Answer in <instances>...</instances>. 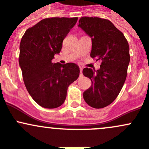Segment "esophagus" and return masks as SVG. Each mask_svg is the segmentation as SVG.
Segmentation results:
<instances>
[{"instance_id":"esophagus-1","label":"esophagus","mask_w":149,"mask_h":149,"mask_svg":"<svg viewBox=\"0 0 149 149\" xmlns=\"http://www.w3.org/2000/svg\"><path fill=\"white\" fill-rule=\"evenodd\" d=\"M82 70H83V68L81 67H80V77H81L83 76V73H82Z\"/></svg>"}]
</instances>
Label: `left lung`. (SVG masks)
Segmentation results:
<instances>
[{
	"label": "left lung",
	"mask_w": 149,
	"mask_h": 149,
	"mask_svg": "<svg viewBox=\"0 0 149 149\" xmlns=\"http://www.w3.org/2000/svg\"><path fill=\"white\" fill-rule=\"evenodd\" d=\"M79 23L78 26L91 38V57L102 61L99 70H83L84 76L91 81L84 99L91 107H105L117 98L125 81L130 58L128 42L107 19L85 16Z\"/></svg>",
	"instance_id": "1"
}]
</instances>
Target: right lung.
I'll list each match as a JSON object with an SVG mask.
<instances>
[{
  "mask_svg": "<svg viewBox=\"0 0 149 149\" xmlns=\"http://www.w3.org/2000/svg\"><path fill=\"white\" fill-rule=\"evenodd\" d=\"M77 20V17L42 19L28 29L21 40L19 63L24 82L30 96L42 107L61 106L68 87L79 76L76 64L52 62Z\"/></svg>",
  "mask_w": 149,
  "mask_h": 149,
  "instance_id": "right-lung-1",
  "label": "right lung"
}]
</instances>
